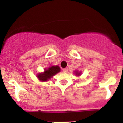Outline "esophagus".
Returning <instances> with one entry per match:
<instances>
[{
    "label": "esophagus",
    "mask_w": 123,
    "mask_h": 123,
    "mask_svg": "<svg viewBox=\"0 0 123 123\" xmlns=\"http://www.w3.org/2000/svg\"><path fill=\"white\" fill-rule=\"evenodd\" d=\"M63 70V72L64 73H66L68 72V69L67 68H64L62 70Z\"/></svg>",
    "instance_id": "34e87169"
}]
</instances>
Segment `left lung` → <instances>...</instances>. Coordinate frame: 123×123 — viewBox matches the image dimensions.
Listing matches in <instances>:
<instances>
[{
	"label": "left lung",
	"instance_id": "1",
	"mask_svg": "<svg viewBox=\"0 0 123 123\" xmlns=\"http://www.w3.org/2000/svg\"><path fill=\"white\" fill-rule=\"evenodd\" d=\"M74 72V74H75V75H76V76H80L81 74V72H79L78 71V70H75Z\"/></svg>",
	"mask_w": 123,
	"mask_h": 123
}]
</instances>
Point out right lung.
Listing matches in <instances>:
<instances>
[{
	"label": "right lung",
	"instance_id": "right-lung-1",
	"mask_svg": "<svg viewBox=\"0 0 123 123\" xmlns=\"http://www.w3.org/2000/svg\"><path fill=\"white\" fill-rule=\"evenodd\" d=\"M61 72V68L58 65H53L49 66L48 68L44 69L43 72L38 73L36 77L41 82L49 81L51 77Z\"/></svg>",
	"mask_w": 123,
	"mask_h": 123
}]
</instances>
